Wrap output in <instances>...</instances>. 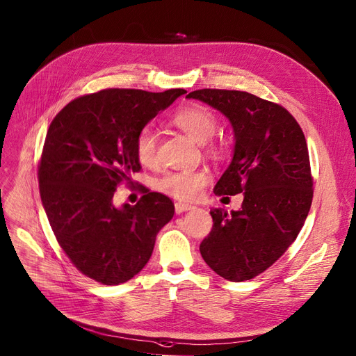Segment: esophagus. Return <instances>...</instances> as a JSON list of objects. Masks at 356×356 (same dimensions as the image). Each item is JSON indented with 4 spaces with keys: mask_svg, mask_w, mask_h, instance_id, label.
<instances>
[{
    "mask_svg": "<svg viewBox=\"0 0 356 356\" xmlns=\"http://www.w3.org/2000/svg\"><path fill=\"white\" fill-rule=\"evenodd\" d=\"M191 208H194L191 204H186V202H175V213H177V214H181V213H184V211L191 210Z\"/></svg>",
    "mask_w": 356,
    "mask_h": 356,
    "instance_id": "34e87169",
    "label": "esophagus"
}]
</instances>
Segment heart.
Listing matches in <instances>:
<instances>
[{
    "label": "heart",
    "mask_w": 356,
    "mask_h": 356,
    "mask_svg": "<svg viewBox=\"0 0 356 356\" xmlns=\"http://www.w3.org/2000/svg\"><path fill=\"white\" fill-rule=\"evenodd\" d=\"M177 124L188 136L204 143L210 139L217 128L216 115L202 104L193 103L178 109L172 116ZM156 132L151 127L142 128L135 139V154L140 163L154 165L156 159ZM208 182V174L201 170H188L165 175L156 182L158 190L178 200L197 198Z\"/></svg>",
    "instance_id": "1"
}]
</instances>
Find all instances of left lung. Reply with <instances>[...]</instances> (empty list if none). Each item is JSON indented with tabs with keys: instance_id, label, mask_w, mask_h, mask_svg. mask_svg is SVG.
I'll return each mask as SVG.
<instances>
[{
	"instance_id": "8db88e82",
	"label": "left lung",
	"mask_w": 356,
	"mask_h": 356,
	"mask_svg": "<svg viewBox=\"0 0 356 356\" xmlns=\"http://www.w3.org/2000/svg\"><path fill=\"white\" fill-rule=\"evenodd\" d=\"M186 97L210 104L232 123L234 154L214 193L244 197L238 211H210L214 224L201 256L218 276L250 280L283 256L309 214L313 181L303 131L280 104L252 93L201 89Z\"/></svg>"
}]
</instances>
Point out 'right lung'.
Wrapping results in <instances>:
<instances>
[{
    "label": "right lung",
    "instance_id": "obj_1",
    "mask_svg": "<svg viewBox=\"0 0 356 356\" xmlns=\"http://www.w3.org/2000/svg\"><path fill=\"white\" fill-rule=\"evenodd\" d=\"M184 93L100 90L66 104L47 131L38 165L41 202L63 252L102 284L136 276L159 229L174 217V202L163 194L143 190L136 205L122 207L113 194L140 171L138 132Z\"/></svg>",
    "mask_w": 356,
    "mask_h": 356
}]
</instances>
